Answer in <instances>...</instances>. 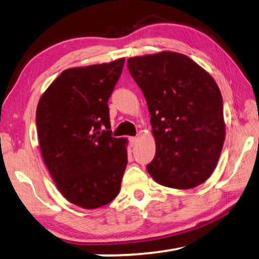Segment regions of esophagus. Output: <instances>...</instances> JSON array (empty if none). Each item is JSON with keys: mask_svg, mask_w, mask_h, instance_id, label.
I'll return each mask as SVG.
<instances>
[{"mask_svg": "<svg viewBox=\"0 0 259 259\" xmlns=\"http://www.w3.org/2000/svg\"><path fill=\"white\" fill-rule=\"evenodd\" d=\"M137 140H138V138L137 137H129V143H130V145L131 146H134L136 143H137Z\"/></svg>", "mask_w": 259, "mask_h": 259, "instance_id": "esophagus-1", "label": "esophagus"}]
</instances>
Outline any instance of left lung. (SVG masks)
Returning <instances> with one entry per match:
<instances>
[{"instance_id":"1","label":"left lung","mask_w":259,"mask_h":259,"mask_svg":"<svg viewBox=\"0 0 259 259\" xmlns=\"http://www.w3.org/2000/svg\"><path fill=\"white\" fill-rule=\"evenodd\" d=\"M145 96L156 152L147 171L163 186L187 190L211 176L225 139L221 90L187 56L163 51L129 58Z\"/></svg>"}]
</instances>
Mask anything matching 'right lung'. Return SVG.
Here are the masks:
<instances>
[{"mask_svg": "<svg viewBox=\"0 0 259 259\" xmlns=\"http://www.w3.org/2000/svg\"><path fill=\"white\" fill-rule=\"evenodd\" d=\"M124 59L64 71L42 95L37 137L48 170L64 198L84 209L111 202L121 188L128 155L112 137L108 99Z\"/></svg>", "mask_w": 259, "mask_h": 259, "instance_id": "1", "label": "right lung"}]
</instances>
